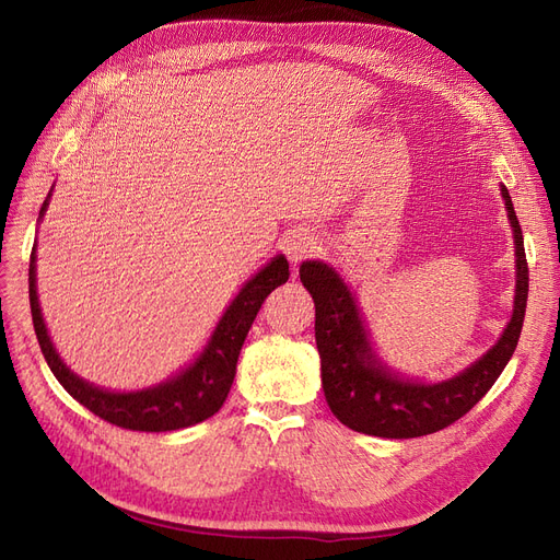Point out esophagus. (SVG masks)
Here are the masks:
<instances>
[{"mask_svg":"<svg viewBox=\"0 0 560 560\" xmlns=\"http://www.w3.org/2000/svg\"><path fill=\"white\" fill-rule=\"evenodd\" d=\"M317 249V238L313 233H292L290 238H284V254L287 259H290L294 266L301 264L303 259L313 257V252Z\"/></svg>","mask_w":560,"mask_h":560,"instance_id":"esophagus-1","label":"esophagus"}]
</instances>
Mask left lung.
<instances>
[{
	"instance_id": "obj_1",
	"label": "left lung",
	"mask_w": 560,
	"mask_h": 560,
	"mask_svg": "<svg viewBox=\"0 0 560 560\" xmlns=\"http://www.w3.org/2000/svg\"><path fill=\"white\" fill-rule=\"evenodd\" d=\"M500 191L516 245L514 313L500 341L448 381L418 383L393 374L371 348L364 319L348 284L327 264H301V282L315 301L322 389L331 413L346 428L385 439H413L444 430L493 387L506 362L512 360L528 303V261L512 196L506 186H500Z\"/></svg>"
}]
</instances>
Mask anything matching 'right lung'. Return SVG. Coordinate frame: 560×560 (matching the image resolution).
I'll return each instance as SVG.
<instances>
[{"label": "right lung", "instance_id": "right-lung-1", "mask_svg": "<svg viewBox=\"0 0 560 560\" xmlns=\"http://www.w3.org/2000/svg\"><path fill=\"white\" fill-rule=\"evenodd\" d=\"M48 198L50 194L44 200L39 217H44L48 208ZM35 249L37 247H32L30 254V308L46 364L67 393L97 418L112 422L116 428L138 432L182 430L202 422L222 409L233 385L235 364H238V354L254 317H257L266 296L276 287L290 280V264H287L282 254H278L273 261L266 264L257 276L243 284V290L231 301V306L219 319L206 350L198 354L194 364L154 387L138 389V393H109V389L95 387L93 383L79 378L74 371L67 369L54 343H50L37 299Z\"/></svg>", "mask_w": 560, "mask_h": 560}]
</instances>
